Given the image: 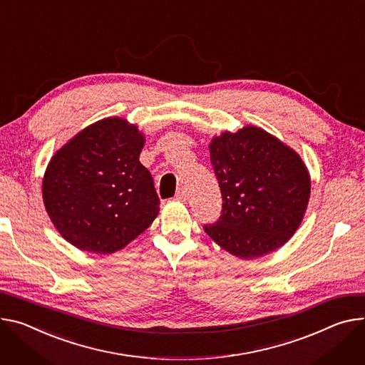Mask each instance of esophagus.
<instances>
[{"mask_svg": "<svg viewBox=\"0 0 365 365\" xmlns=\"http://www.w3.org/2000/svg\"><path fill=\"white\" fill-rule=\"evenodd\" d=\"M176 200H178V201H186V200H187V193H186V190L180 189V190L176 193Z\"/></svg>", "mask_w": 365, "mask_h": 365, "instance_id": "obj_1", "label": "esophagus"}]
</instances>
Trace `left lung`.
Here are the masks:
<instances>
[{
	"label": "left lung",
	"instance_id": "8db88e82",
	"mask_svg": "<svg viewBox=\"0 0 365 365\" xmlns=\"http://www.w3.org/2000/svg\"><path fill=\"white\" fill-rule=\"evenodd\" d=\"M222 195V215L205 233L240 259L282 247L300 227L310 200V173L291 147L262 128L224 130L210 143Z\"/></svg>",
	"mask_w": 365,
	"mask_h": 365
}]
</instances>
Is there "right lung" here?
I'll use <instances>...</instances> for the list:
<instances>
[{"label": "right lung", "instance_id": "add662e5", "mask_svg": "<svg viewBox=\"0 0 365 365\" xmlns=\"http://www.w3.org/2000/svg\"><path fill=\"white\" fill-rule=\"evenodd\" d=\"M145 137L125 118H105L76 134L51 158L42 180L46 212L80 250L110 255L155 220L160 201L140 163Z\"/></svg>", "mask_w": 365, "mask_h": 365}]
</instances>
